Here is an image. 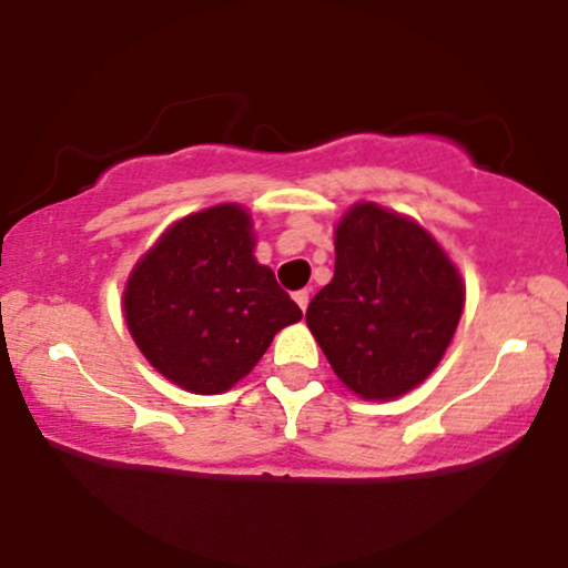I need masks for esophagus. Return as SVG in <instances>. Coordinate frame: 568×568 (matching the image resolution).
Wrapping results in <instances>:
<instances>
[{"instance_id":"obj_1","label":"esophagus","mask_w":568,"mask_h":568,"mask_svg":"<svg viewBox=\"0 0 568 568\" xmlns=\"http://www.w3.org/2000/svg\"><path fill=\"white\" fill-rule=\"evenodd\" d=\"M293 298H296V304L302 306V312H304L306 304H310V291H296L293 293Z\"/></svg>"}]
</instances>
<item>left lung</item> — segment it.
Masks as SVG:
<instances>
[{"mask_svg": "<svg viewBox=\"0 0 568 568\" xmlns=\"http://www.w3.org/2000/svg\"><path fill=\"white\" fill-rule=\"evenodd\" d=\"M465 306L459 272L414 221L361 202L336 230L334 280L306 325L352 393L389 400L440 363Z\"/></svg>", "mask_w": 568, "mask_h": 568, "instance_id": "obj_1", "label": "left lung"}]
</instances>
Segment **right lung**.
Listing matches in <instances>:
<instances>
[{
  "label": "right lung",
  "instance_id": "obj_1",
  "mask_svg": "<svg viewBox=\"0 0 568 568\" xmlns=\"http://www.w3.org/2000/svg\"><path fill=\"white\" fill-rule=\"evenodd\" d=\"M125 321L162 376L216 395L243 379L302 310L253 258L251 216L216 205L181 219L141 258L128 280Z\"/></svg>",
  "mask_w": 568,
  "mask_h": 568
}]
</instances>
